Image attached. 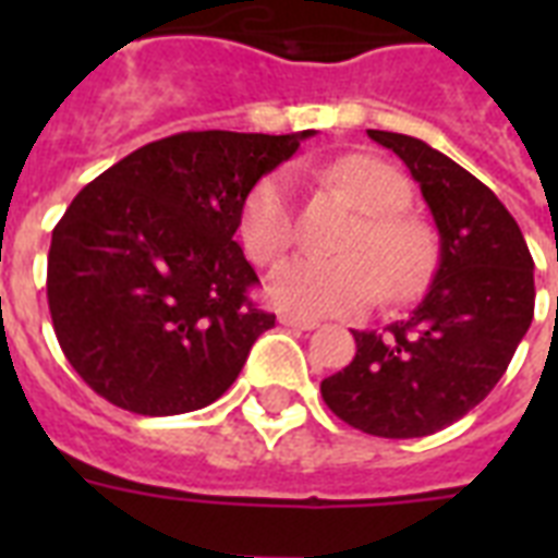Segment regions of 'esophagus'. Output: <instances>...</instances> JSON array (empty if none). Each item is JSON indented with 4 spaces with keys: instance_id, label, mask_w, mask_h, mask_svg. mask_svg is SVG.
I'll return each instance as SVG.
<instances>
[{
    "instance_id": "1",
    "label": "esophagus",
    "mask_w": 558,
    "mask_h": 558,
    "mask_svg": "<svg viewBox=\"0 0 558 558\" xmlns=\"http://www.w3.org/2000/svg\"><path fill=\"white\" fill-rule=\"evenodd\" d=\"M280 324L283 327H295V330H315L318 327V322L306 318V315H280Z\"/></svg>"
}]
</instances>
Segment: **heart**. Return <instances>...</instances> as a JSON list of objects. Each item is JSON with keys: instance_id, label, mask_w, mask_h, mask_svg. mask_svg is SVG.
<instances>
[{"instance_id": "b5f03b06", "label": "heart", "mask_w": 558, "mask_h": 558, "mask_svg": "<svg viewBox=\"0 0 558 558\" xmlns=\"http://www.w3.org/2000/svg\"><path fill=\"white\" fill-rule=\"evenodd\" d=\"M327 179L350 193L365 214L341 243L339 257L298 254L269 275V298L298 315H332L373 304L388 283L390 295H411L432 266V236L420 219L402 214L411 199L405 177L393 165L353 153L332 161ZM298 236L295 177L271 170L248 191L240 210V240L257 266L278 260ZM386 280H380V275Z\"/></svg>"}]
</instances>
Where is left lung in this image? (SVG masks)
<instances>
[{"instance_id":"obj_1","label":"left lung","mask_w":558,"mask_h":558,"mask_svg":"<svg viewBox=\"0 0 558 558\" xmlns=\"http://www.w3.org/2000/svg\"><path fill=\"white\" fill-rule=\"evenodd\" d=\"M405 161L440 234V260L414 313L353 330L356 356L322 381L332 414L390 440L425 437L498 385L533 322V257L489 187L420 138L367 130Z\"/></svg>"}]
</instances>
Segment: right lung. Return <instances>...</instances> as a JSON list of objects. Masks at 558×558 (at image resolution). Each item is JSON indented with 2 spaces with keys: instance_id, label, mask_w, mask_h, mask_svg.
<instances>
[{
  "instance_id": "add662e5",
  "label": "right lung",
  "mask_w": 558,
  "mask_h": 558,
  "mask_svg": "<svg viewBox=\"0 0 558 558\" xmlns=\"http://www.w3.org/2000/svg\"><path fill=\"white\" fill-rule=\"evenodd\" d=\"M292 135L202 133L144 144L83 187L51 231L48 310L81 379L144 416L210 405L275 315L257 310L234 234Z\"/></svg>"
}]
</instances>
